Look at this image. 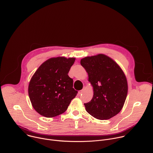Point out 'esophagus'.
Instances as JSON below:
<instances>
[{
	"label": "esophagus",
	"mask_w": 153,
	"mask_h": 153,
	"mask_svg": "<svg viewBox=\"0 0 153 153\" xmlns=\"http://www.w3.org/2000/svg\"><path fill=\"white\" fill-rule=\"evenodd\" d=\"M84 88H83L82 90H80L79 91V94H82V93H83V92H84Z\"/></svg>",
	"instance_id": "obj_1"
}]
</instances>
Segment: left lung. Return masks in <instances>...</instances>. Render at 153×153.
<instances>
[{"mask_svg":"<svg viewBox=\"0 0 153 153\" xmlns=\"http://www.w3.org/2000/svg\"><path fill=\"white\" fill-rule=\"evenodd\" d=\"M93 87L91 100L85 103L87 112L98 120H108L122 109L128 94V82L120 66L104 54L80 60Z\"/></svg>","mask_w":153,"mask_h":153,"instance_id":"1","label":"left lung"}]
</instances>
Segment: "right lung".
<instances>
[{
	"label": "right lung",
	"instance_id": "1",
	"mask_svg": "<svg viewBox=\"0 0 153 153\" xmlns=\"http://www.w3.org/2000/svg\"><path fill=\"white\" fill-rule=\"evenodd\" d=\"M75 58H51L38 68L30 79L28 92L34 109L41 115L52 118L64 113L77 91L68 75Z\"/></svg>",
	"mask_w": 153,
	"mask_h": 153
}]
</instances>
